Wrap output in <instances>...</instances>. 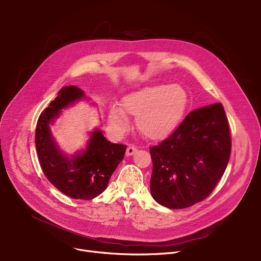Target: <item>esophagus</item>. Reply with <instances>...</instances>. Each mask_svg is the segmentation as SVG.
<instances>
[{"label":"esophagus","instance_id":"1","mask_svg":"<svg viewBox=\"0 0 261 261\" xmlns=\"http://www.w3.org/2000/svg\"><path fill=\"white\" fill-rule=\"evenodd\" d=\"M136 151H138V149H136L134 146H128L127 147V150H126V155L127 156H131V155H133Z\"/></svg>","mask_w":261,"mask_h":261}]
</instances>
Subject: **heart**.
Returning a JSON list of instances; mask_svg holds the SVG:
<instances>
[{"instance_id":"b5f03b06","label":"heart","mask_w":261,"mask_h":261,"mask_svg":"<svg viewBox=\"0 0 261 261\" xmlns=\"http://www.w3.org/2000/svg\"><path fill=\"white\" fill-rule=\"evenodd\" d=\"M187 102L185 91L177 85L146 87L123 96L120 109H110L109 122L118 133L128 128L126 115L136 116V127L144 138L165 139L180 121Z\"/></svg>"}]
</instances>
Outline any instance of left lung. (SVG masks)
<instances>
[{"label":"left lung","instance_id":"1","mask_svg":"<svg viewBox=\"0 0 261 261\" xmlns=\"http://www.w3.org/2000/svg\"><path fill=\"white\" fill-rule=\"evenodd\" d=\"M230 150L221 103L190 112L165 141L150 148L152 198L170 210L186 208L206 199L226 169Z\"/></svg>","mask_w":261,"mask_h":261}]
</instances>
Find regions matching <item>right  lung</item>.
<instances>
[{
	"label": "right lung",
	"instance_id": "right-lung-1",
	"mask_svg": "<svg viewBox=\"0 0 261 261\" xmlns=\"http://www.w3.org/2000/svg\"><path fill=\"white\" fill-rule=\"evenodd\" d=\"M81 99H88L81 89L63 87L41 113L35 143L40 165L47 180L68 197L92 200L106 190L110 177L125 155L127 146L107 141L102 131L95 129L85 150L73 155L62 151L51 134L50 125L61 115V110Z\"/></svg>",
	"mask_w": 261,
	"mask_h": 261
}]
</instances>
